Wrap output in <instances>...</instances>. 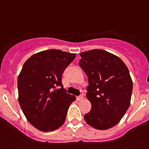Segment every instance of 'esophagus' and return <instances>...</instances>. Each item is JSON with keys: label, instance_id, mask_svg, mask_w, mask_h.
<instances>
[{"label": "esophagus", "instance_id": "obj_1", "mask_svg": "<svg viewBox=\"0 0 149 149\" xmlns=\"http://www.w3.org/2000/svg\"><path fill=\"white\" fill-rule=\"evenodd\" d=\"M82 99H83V96H82V94H81V95H79V96L76 97V100H79H79H82Z\"/></svg>", "mask_w": 149, "mask_h": 149}]
</instances>
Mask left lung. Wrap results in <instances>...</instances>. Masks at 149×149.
Listing matches in <instances>:
<instances>
[{
  "label": "left lung",
  "instance_id": "8db88e82",
  "mask_svg": "<svg viewBox=\"0 0 149 149\" xmlns=\"http://www.w3.org/2000/svg\"><path fill=\"white\" fill-rule=\"evenodd\" d=\"M79 65L87 75L86 97L91 103L84 116L90 126L107 130L119 122L130 103L133 82L121 58L101 49L80 54Z\"/></svg>",
  "mask_w": 149,
  "mask_h": 149
}]
</instances>
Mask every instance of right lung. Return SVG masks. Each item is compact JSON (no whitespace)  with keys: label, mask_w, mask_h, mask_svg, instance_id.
Returning a JSON list of instances; mask_svg holds the SVG:
<instances>
[{"label":"right lung","mask_w":149,"mask_h":149,"mask_svg":"<svg viewBox=\"0 0 149 149\" xmlns=\"http://www.w3.org/2000/svg\"><path fill=\"white\" fill-rule=\"evenodd\" d=\"M76 55L58 49L42 51L25 61L18 78L19 102L28 121L41 131L60 127L74 95L61 82L64 70Z\"/></svg>","instance_id":"obj_1"}]
</instances>
